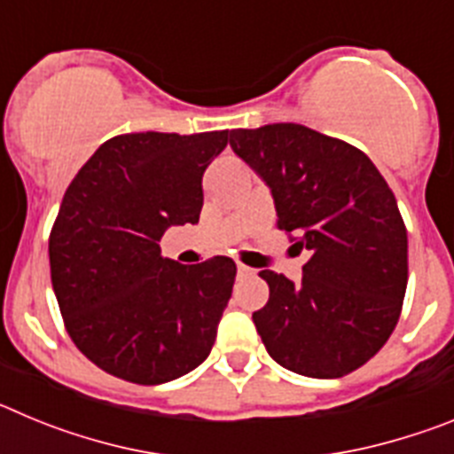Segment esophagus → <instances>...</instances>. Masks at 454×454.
I'll return each instance as SVG.
<instances>
[{"label":"esophagus","instance_id":"1","mask_svg":"<svg viewBox=\"0 0 454 454\" xmlns=\"http://www.w3.org/2000/svg\"><path fill=\"white\" fill-rule=\"evenodd\" d=\"M236 270H239V275H240V277L254 275V270H252V268H247V266H243V263H239V266H236Z\"/></svg>","mask_w":454,"mask_h":454}]
</instances>
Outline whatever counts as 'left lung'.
<instances>
[{"mask_svg":"<svg viewBox=\"0 0 454 454\" xmlns=\"http://www.w3.org/2000/svg\"><path fill=\"white\" fill-rule=\"evenodd\" d=\"M230 145L266 182L277 230L309 250L302 282L272 270L252 314L268 355L298 375L356 371L391 336L407 291V230L395 195L362 150L304 124L231 129Z\"/></svg>","mask_w":454,"mask_h":454,"instance_id":"8db88e82","label":"left lung"}]
</instances>
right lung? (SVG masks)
I'll list each match as a JSON object with an SVG mask.
<instances>
[{"label":"right lung","instance_id":"add662e5","mask_svg":"<svg viewBox=\"0 0 454 454\" xmlns=\"http://www.w3.org/2000/svg\"><path fill=\"white\" fill-rule=\"evenodd\" d=\"M230 131L122 134L83 163L50 234V270L63 323L95 366L134 384H163L214 348L236 263L163 259L172 224H195L202 175Z\"/></svg>","mask_w":454,"mask_h":454}]
</instances>
